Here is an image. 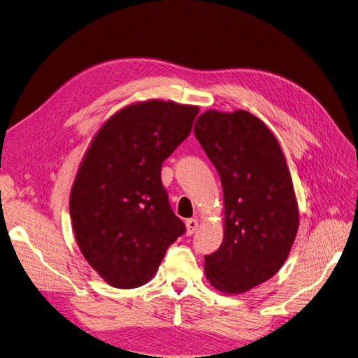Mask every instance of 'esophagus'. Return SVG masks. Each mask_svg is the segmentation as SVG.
<instances>
[{"instance_id": "1", "label": "esophagus", "mask_w": 358, "mask_h": 358, "mask_svg": "<svg viewBox=\"0 0 358 358\" xmlns=\"http://www.w3.org/2000/svg\"><path fill=\"white\" fill-rule=\"evenodd\" d=\"M187 234L188 236H191V234H194L196 233V230H197V227H199V221L196 220V218H191V220H187Z\"/></svg>"}]
</instances>
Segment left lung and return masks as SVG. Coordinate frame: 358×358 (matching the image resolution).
<instances>
[{
  "instance_id": "obj_1",
  "label": "left lung",
  "mask_w": 358,
  "mask_h": 358,
  "mask_svg": "<svg viewBox=\"0 0 358 358\" xmlns=\"http://www.w3.org/2000/svg\"><path fill=\"white\" fill-rule=\"evenodd\" d=\"M194 134L224 191V239L204 257V273L222 292L241 294L278 273L294 243L299 208L285 157L263 121L246 110H208Z\"/></svg>"
}]
</instances>
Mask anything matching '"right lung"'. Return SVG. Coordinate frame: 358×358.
I'll list each match as a JSON object with an SVG mask.
<instances>
[{
  "label": "right lung",
  "mask_w": 358,
  "mask_h": 358,
  "mask_svg": "<svg viewBox=\"0 0 358 358\" xmlns=\"http://www.w3.org/2000/svg\"><path fill=\"white\" fill-rule=\"evenodd\" d=\"M197 106L149 100L101 125L70 194L76 242L115 288L149 282L167 248L185 233L161 182V166L192 128Z\"/></svg>",
  "instance_id": "obj_1"
}]
</instances>
